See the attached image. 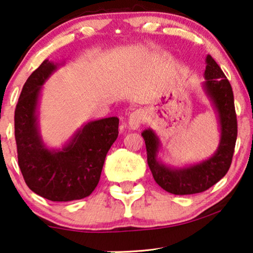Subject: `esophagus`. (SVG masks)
<instances>
[{
  "label": "esophagus",
  "mask_w": 253,
  "mask_h": 253,
  "mask_svg": "<svg viewBox=\"0 0 253 253\" xmlns=\"http://www.w3.org/2000/svg\"><path fill=\"white\" fill-rule=\"evenodd\" d=\"M141 120H143V113L140 110H134L129 115V120H127V124L132 130H137L140 126Z\"/></svg>",
  "instance_id": "1"
}]
</instances>
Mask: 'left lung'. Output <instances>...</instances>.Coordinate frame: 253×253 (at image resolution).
Here are the masks:
<instances>
[{"instance_id": "8db88e82", "label": "left lung", "mask_w": 253, "mask_h": 253, "mask_svg": "<svg viewBox=\"0 0 253 253\" xmlns=\"http://www.w3.org/2000/svg\"><path fill=\"white\" fill-rule=\"evenodd\" d=\"M204 77V91L217 114L220 127L219 146L212 157L182 168L170 167L158 159L161 143L157 133L152 129L141 132L152 175L162 189L172 195H193L206 191L227 174L231 165L237 137L233 89L223 71L211 55L206 56Z\"/></svg>"}]
</instances>
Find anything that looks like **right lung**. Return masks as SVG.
<instances>
[{"mask_svg": "<svg viewBox=\"0 0 253 253\" xmlns=\"http://www.w3.org/2000/svg\"><path fill=\"white\" fill-rule=\"evenodd\" d=\"M60 65L44 60L27 78L15 110V138L27 186L51 202H71L89 196L98 185L106 155L119 136V119L91 121L62 148H48L40 134L38 107L42 85Z\"/></svg>", "mask_w": 253, "mask_h": 253, "instance_id": "obj_1", "label": "right lung"}]
</instances>
